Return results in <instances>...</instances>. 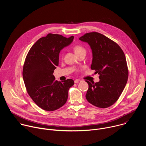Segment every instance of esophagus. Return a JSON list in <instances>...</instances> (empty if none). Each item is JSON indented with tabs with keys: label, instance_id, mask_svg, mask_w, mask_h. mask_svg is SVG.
Returning <instances> with one entry per match:
<instances>
[{
	"label": "esophagus",
	"instance_id": "1",
	"mask_svg": "<svg viewBox=\"0 0 146 146\" xmlns=\"http://www.w3.org/2000/svg\"><path fill=\"white\" fill-rule=\"evenodd\" d=\"M81 81L80 80V79H76V80H74V82L75 83H78V82H81Z\"/></svg>",
	"mask_w": 146,
	"mask_h": 146
}]
</instances>
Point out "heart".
I'll use <instances>...</instances> for the list:
<instances>
[{"label": "heart", "instance_id": "b5f03b06", "mask_svg": "<svg viewBox=\"0 0 146 146\" xmlns=\"http://www.w3.org/2000/svg\"><path fill=\"white\" fill-rule=\"evenodd\" d=\"M74 51L75 54L77 55L82 52H86V49L80 45H76L74 47Z\"/></svg>", "mask_w": 146, "mask_h": 146}]
</instances>
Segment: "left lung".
Segmentation results:
<instances>
[{"label": "left lung", "mask_w": 146, "mask_h": 146, "mask_svg": "<svg viewBox=\"0 0 146 146\" xmlns=\"http://www.w3.org/2000/svg\"><path fill=\"white\" fill-rule=\"evenodd\" d=\"M91 47V68L99 74V81H86L89 88L86 97L88 102L100 108H106L118 100L126 86L128 70L126 58L114 41L98 32L86 33L79 38Z\"/></svg>", "instance_id": "1"}]
</instances>
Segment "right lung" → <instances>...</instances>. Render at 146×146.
<instances>
[{
  "label": "right lung",
  "mask_w": 146,
  "mask_h": 146,
  "mask_svg": "<svg viewBox=\"0 0 146 146\" xmlns=\"http://www.w3.org/2000/svg\"><path fill=\"white\" fill-rule=\"evenodd\" d=\"M56 34L49 33L33 45L24 65L23 76L27 92L36 105L46 111L58 109L66 103L72 79L55 80L54 70L58 66L60 51L73 41Z\"/></svg>",
  "instance_id": "1"
}]
</instances>
